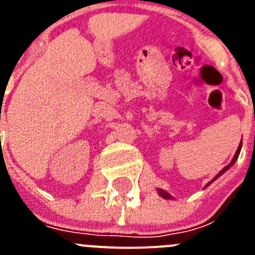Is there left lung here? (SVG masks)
<instances>
[{
  "label": "left lung",
  "mask_w": 255,
  "mask_h": 255,
  "mask_svg": "<svg viewBox=\"0 0 255 255\" xmlns=\"http://www.w3.org/2000/svg\"><path fill=\"white\" fill-rule=\"evenodd\" d=\"M242 147H243V141H240V144H239V147H238V150H236L235 155H234V157H233V161L230 162V163L227 164L226 167H224V168H222V170L220 171V173H217V175H216V177H215V179H213V180H211V181H209L208 184H207V185H206V188H207V186H209V185H211L212 182L215 181V180L217 179V177H220L221 175H222V173H224V172H226V171L229 170V168L231 167V166H233L234 163H235V162H236V159L239 158V154H240V150H242ZM158 194L161 195V197L163 198V199H173V197H172V195H170V194H168V193H167V191L162 190V189H158Z\"/></svg>",
  "instance_id": "left-lung-1"
}]
</instances>
